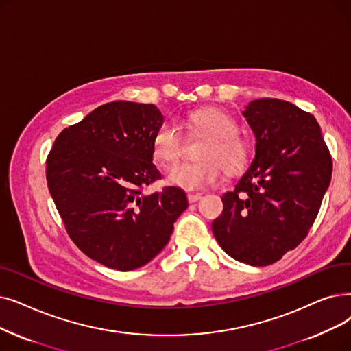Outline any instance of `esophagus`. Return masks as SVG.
<instances>
[{
    "label": "esophagus",
    "instance_id": "34e87169",
    "mask_svg": "<svg viewBox=\"0 0 351 351\" xmlns=\"http://www.w3.org/2000/svg\"><path fill=\"white\" fill-rule=\"evenodd\" d=\"M199 199H201V195H199V193H189V195H188V201H189V204L197 202Z\"/></svg>",
    "mask_w": 351,
    "mask_h": 351
}]
</instances>
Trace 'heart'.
I'll return each instance as SVG.
<instances>
[{"instance_id": "obj_1", "label": "heart", "mask_w": 351, "mask_h": 351, "mask_svg": "<svg viewBox=\"0 0 351 351\" xmlns=\"http://www.w3.org/2000/svg\"><path fill=\"white\" fill-rule=\"evenodd\" d=\"M185 125L208 136L199 150L201 160L179 162L169 167L167 180L185 191H202L219 182L223 166L228 172H238L250 159V145L237 134L238 126L232 116L217 108L196 109L188 113ZM184 134L166 120L152 138L154 156L163 165L175 162L184 149Z\"/></svg>"}]
</instances>
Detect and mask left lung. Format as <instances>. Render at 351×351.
I'll use <instances>...</instances> for the list:
<instances>
[{
  "label": "left lung",
  "instance_id": "obj_1",
  "mask_svg": "<svg viewBox=\"0 0 351 351\" xmlns=\"http://www.w3.org/2000/svg\"><path fill=\"white\" fill-rule=\"evenodd\" d=\"M255 158L212 222L221 248L239 263H277L307 237L331 179V156L313 114L280 99L252 100L242 112Z\"/></svg>",
  "mask_w": 351,
  "mask_h": 351
}]
</instances>
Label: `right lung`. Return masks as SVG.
I'll list each match as a JSON object with an SVG mask.
<instances>
[{"instance_id":"add662e5","label":"right lung","mask_w":351,"mask_h":351,"mask_svg":"<svg viewBox=\"0 0 351 351\" xmlns=\"http://www.w3.org/2000/svg\"><path fill=\"white\" fill-rule=\"evenodd\" d=\"M163 123L155 104L112 101L64 129L47 156V185L67 234L88 258L132 271L163 250L188 208L176 186L146 193L160 179L152 138Z\"/></svg>"}]
</instances>
